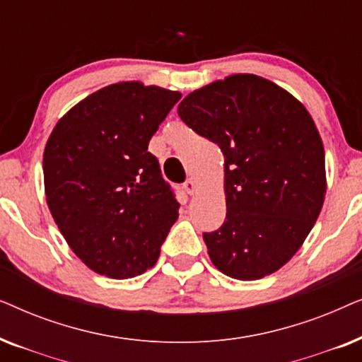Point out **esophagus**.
<instances>
[{"label":"esophagus","mask_w":362,"mask_h":362,"mask_svg":"<svg viewBox=\"0 0 362 362\" xmlns=\"http://www.w3.org/2000/svg\"><path fill=\"white\" fill-rule=\"evenodd\" d=\"M182 189H185L187 194H194L197 186H196V181L192 180V177H189V180H186L185 182H182Z\"/></svg>","instance_id":"obj_1"}]
</instances>
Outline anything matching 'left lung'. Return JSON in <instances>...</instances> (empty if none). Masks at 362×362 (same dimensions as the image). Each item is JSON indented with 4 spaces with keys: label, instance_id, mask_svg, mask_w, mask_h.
<instances>
[{
    "label": "left lung",
    "instance_id": "left-lung-1",
    "mask_svg": "<svg viewBox=\"0 0 362 362\" xmlns=\"http://www.w3.org/2000/svg\"><path fill=\"white\" fill-rule=\"evenodd\" d=\"M177 115L224 155L226 221L202 234L212 264L237 280L274 274L323 207L325 150L313 118L293 95L252 74L194 90Z\"/></svg>",
    "mask_w": 362,
    "mask_h": 362
}]
</instances>
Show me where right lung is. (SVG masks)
I'll return each mask as SVG.
<instances>
[{
    "mask_svg": "<svg viewBox=\"0 0 362 362\" xmlns=\"http://www.w3.org/2000/svg\"><path fill=\"white\" fill-rule=\"evenodd\" d=\"M180 92L113 83L57 122L42 170L49 211L88 269L132 279L156 264L180 202L148 151Z\"/></svg>",
    "mask_w": 362,
    "mask_h": 362,
    "instance_id": "1",
    "label": "right lung"
}]
</instances>
